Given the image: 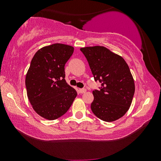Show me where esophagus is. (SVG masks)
Returning a JSON list of instances; mask_svg holds the SVG:
<instances>
[{
    "instance_id": "34e87169",
    "label": "esophagus",
    "mask_w": 161,
    "mask_h": 161,
    "mask_svg": "<svg viewBox=\"0 0 161 161\" xmlns=\"http://www.w3.org/2000/svg\"><path fill=\"white\" fill-rule=\"evenodd\" d=\"M78 91H79V93L83 94V93H85L86 92V89H80L78 90Z\"/></svg>"
}]
</instances>
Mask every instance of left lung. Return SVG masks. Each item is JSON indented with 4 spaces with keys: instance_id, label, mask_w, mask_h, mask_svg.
I'll return each instance as SVG.
<instances>
[{
    "instance_id": "left-lung-1",
    "label": "left lung",
    "mask_w": 161,
    "mask_h": 161,
    "mask_svg": "<svg viewBox=\"0 0 161 161\" xmlns=\"http://www.w3.org/2000/svg\"><path fill=\"white\" fill-rule=\"evenodd\" d=\"M94 80L101 83L92 93L91 109L97 117L113 122L126 114L135 92L130 68L124 58L103 46L80 48Z\"/></svg>"
}]
</instances>
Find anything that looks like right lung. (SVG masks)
I'll return each instance as SVG.
<instances>
[{"mask_svg":"<svg viewBox=\"0 0 161 161\" xmlns=\"http://www.w3.org/2000/svg\"><path fill=\"white\" fill-rule=\"evenodd\" d=\"M74 47L53 44L39 50L25 77L28 98L36 113L48 120L66 114L77 96L65 80L64 66Z\"/></svg>","mask_w":161,"mask_h":161,"instance_id":"obj_1","label":"right lung"}]
</instances>
